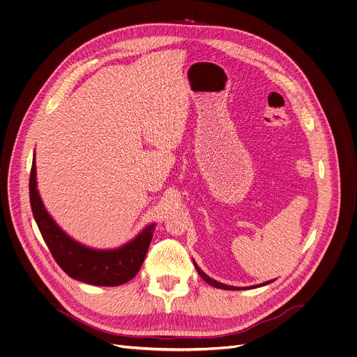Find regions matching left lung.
Here are the masks:
<instances>
[{"label": "left lung", "instance_id": "1", "mask_svg": "<svg viewBox=\"0 0 357 357\" xmlns=\"http://www.w3.org/2000/svg\"><path fill=\"white\" fill-rule=\"evenodd\" d=\"M195 264V268H196V271H197V273L203 278V280L204 282H207L208 284H211V286H214V287H217V289H224V290H240V287H234V286H227V284H222V283H218V282H215V280H213L211 278H208L197 265H196V262H193ZM271 282H266V283H264V284H261V286H265V284H269Z\"/></svg>", "mask_w": 357, "mask_h": 357}]
</instances>
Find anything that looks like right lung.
Wrapping results in <instances>:
<instances>
[{
	"label": "right lung",
	"instance_id": "add662e5",
	"mask_svg": "<svg viewBox=\"0 0 357 357\" xmlns=\"http://www.w3.org/2000/svg\"><path fill=\"white\" fill-rule=\"evenodd\" d=\"M29 199L33 217L49 251L70 278L95 286H121L137 275L153 238L154 224L119 250L99 251L75 243L45 210L36 189L35 157L29 176Z\"/></svg>",
	"mask_w": 357,
	"mask_h": 357
}]
</instances>
